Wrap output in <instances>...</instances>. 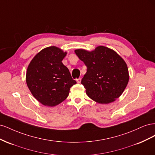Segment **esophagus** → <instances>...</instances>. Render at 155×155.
<instances>
[{
    "label": "esophagus",
    "mask_w": 155,
    "mask_h": 155,
    "mask_svg": "<svg viewBox=\"0 0 155 155\" xmlns=\"http://www.w3.org/2000/svg\"><path fill=\"white\" fill-rule=\"evenodd\" d=\"M76 81L78 83H80L81 81V78H78L76 79Z\"/></svg>",
    "instance_id": "34e87169"
}]
</instances>
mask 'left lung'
<instances>
[{"label": "left lung", "mask_w": 155, "mask_h": 155, "mask_svg": "<svg viewBox=\"0 0 155 155\" xmlns=\"http://www.w3.org/2000/svg\"><path fill=\"white\" fill-rule=\"evenodd\" d=\"M87 67L81 84L87 96L96 102L108 104L122 94L129 82V70L125 61L113 50L99 46L94 50H75Z\"/></svg>", "instance_id": "1"}]
</instances>
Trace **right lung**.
<instances>
[{"label":"right lung","mask_w":155,"mask_h":155,"mask_svg":"<svg viewBox=\"0 0 155 155\" xmlns=\"http://www.w3.org/2000/svg\"><path fill=\"white\" fill-rule=\"evenodd\" d=\"M67 52L56 46L41 50L27 68L26 81L32 95L41 104L54 107L68 97L76 83L62 61Z\"/></svg>","instance_id":"obj_1"}]
</instances>
